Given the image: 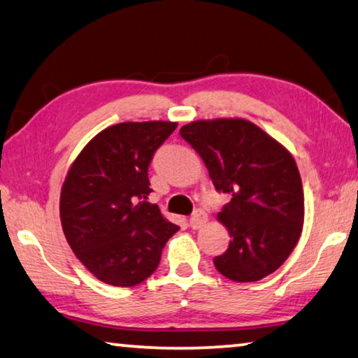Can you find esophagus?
<instances>
[{
	"instance_id": "esophagus-1",
	"label": "esophagus",
	"mask_w": 358,
	"mask_h": 358,
	"mask_svg": "<svg viewBox=\"0 0 358 358\" xmlns=\"http://www.w3.org/2000/svg\"><path fill=\"white\" fill-rule=\"evenodd\" d=\"M207 222V213L202 210V209H196L193 212V215L189 217V227L193 228V230H199L201 227H204Z\"/></svg>"
}]
</instances>
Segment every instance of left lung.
Here are the masks:
<instances>
[{"label": "left lung", "instance_id": "obj_1", "mask_svg": "<svg viewBox=\"0 0 358 358\" xmlns=\"http://www.w3.org/2000/svg\"><path fill=\"white\" fill-rule=\"evenodd\" d=\"M180 135L204 161L218 193L231 196L217 213L230 246L213 259L238 282L280 268L301 238L303 189L294 157L278 141L243 119L197 120Z\"/></svg>", "mask_w": 358, "mask_h": 358}]
</instances>
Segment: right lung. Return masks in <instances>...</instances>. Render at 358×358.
Wrapping results in <instances>:
<instances>
[{
  "label": "right lung",
  "instance_id": "1",
  "mask_svg": "<svg viewBox=\"0 0 358 358\" xmlns=\"http://www.w3.org/2000/svg\"><path fill=\"white\" fill-rule=\"evenodd\" d=\"M175 122H124L98 133L69 170L61 191V223L69 246L96 278L140 285L156 271L175 223L146 201L154 152Z\"/></svg>",
  "mask_w": 358,
  "mask_h": 358
}]
</instances>
